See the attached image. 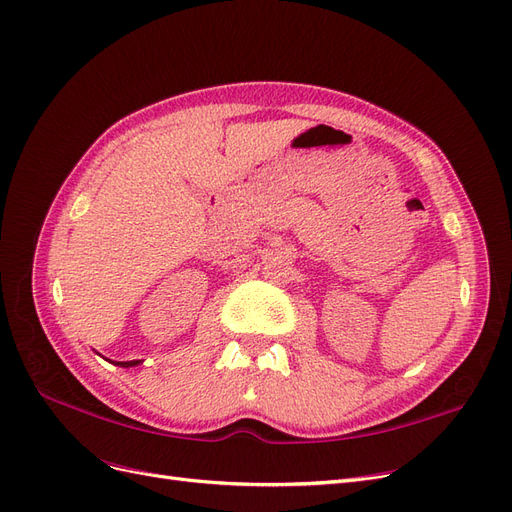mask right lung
Masks as SVG:
<instances>
[{
    "instance_id": "add662e5",
    "label": "right lung",
    "mask_w": 512,
    "mask_h": 512,
    "mask_svg": "<svg viewBox=\"0 0 512 512\" xmlns=\"http://www.w3.org/2000/svg\"><path fill=\"white\" fill-rule=\"evenodd\" d=\"M140 361L136 359V361H117L115 365H119V367H134V365H138Z\"/></svg>"
}]
</instances>
